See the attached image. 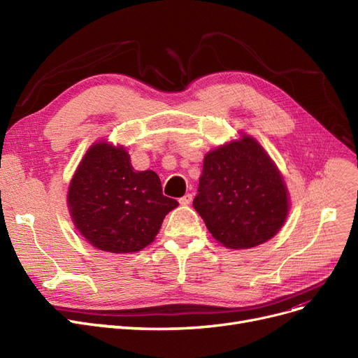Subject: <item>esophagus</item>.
<instances>
[{"label": "esophagus", "mask_w": 358, "mask_h": 358, "mask_svg": "<svg viewBox=\"0 0 358 358\" xmlns=\"http://www.w3.org/2000/svg\"><path fill=\"white\" fill-rule=\"evenodd\" d=\"M192 201H193V194L192 193H187L184 197L180 199V204H182V206H189Z\"/></svg>", "instance_id": "obj_1"}]
</instances>
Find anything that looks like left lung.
Returning <instances> with one entry per match:
<instances>
[{
  "label": "left lung",
  "instance_id": "1",
  "mask_svg": "<svg viewBox=\"0 0 358 358\" xmlns=\"http://www.w3.org/2000/svg\"><path fill=\"white\" fill-rule=\"evenodd\" d=\"M196 212L223 247L248 250L271 239L289 213L287 187L254 138L223 145L203 161Z\"/></svg>",
  "mask_w": 358,
  "mask_h": 358
}]
</instances>
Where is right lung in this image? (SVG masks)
<instances>
[{
	"label": "right lung",
	"mask_w": 358,
	"mask_h": 358,
	"mask_svg": "<svg viewBox=\"0 0 358 358\" xmlns=\"http://www.w3.org/2000/svg\"><path fill=\"white\" fill-rule=\"evenodd\" d=\"M68 206L73 224L92 247L129 254L155 239L178 201L162 194L154 171H135L123 146L97 142L71 180Z\"/></svg>",
	"instance_id": "1"
}]
</instances>
